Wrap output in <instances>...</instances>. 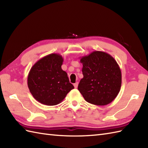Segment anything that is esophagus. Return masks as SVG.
<instances>
[{"label":"esophagus","instance_id":"esophagus-1","mask_svg":"<svg viewBox=\"0 0 148 148\" xmlns=\"http://www.w3.org/2000/svg\"><path fill=\"white\" fill-rule=\"evenodd\" d=\"M74 86L75 88H77V86H78V83L77 82V83H74Z\"/></svg>","mask_w":148,"mask_h":148}]
</instances>
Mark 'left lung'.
Instances as JSON below:
<instances>
[{
  "label": "left lung",
  "mask_w": 148,
  "mask_h": 148,
  "mask_svg": "<svg viewBox=\"0 0 148 148\" xmlns=\"http://www.w3.org/2000/svg\"><path fill=\"white\" fill-rule=\"evenodd\" d=\"M83 77L78 90L86 102L97 106H106L114 100L120 91L121 72L112 56L103 51H94L81 57Z\"/></svg>",
  "instance_id": "8db88e82"
}]
</instances>
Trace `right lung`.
<instances>
[{
    "label": "right lung",
    "mask_w": 148,
    "mask_h": 148,
    "mask_svg": "<svg viewBox=\"0 0 148 148\" xmlns=\"http://www.w3.org/2000/svg\"><path fill=\"white\" fill-rule=\"evenodd\" d=\"M63 62L60 55L51 53L39 60L30 69L28 87L34 98L42 104H58L74 88L67 72L62 69Z\"/></svg>",
    "instance_id": "right-lung-1"
}]
</instances>
